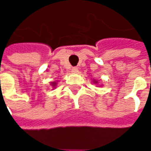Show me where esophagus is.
Masks as SVG:
<instances>
[{"instance_id":"34e87169","label":"esophagus","mask_w":151,"mask_h":151,"mask_svg":"<svg viewBox=\"0 0 151 151\" xmlns=\"http://www.w3.org/2000/svg\"><path fill=\"white\" fill-rule=\"evenodd\" d=\"M71 72L73 74H77V73L79 72V70H78V69H77L76 67H73L71 70Z\"/></svg>"}]
</instances>
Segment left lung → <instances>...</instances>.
<instances>
[{
	"instance_id": "1",
	"label": "left lung",
	"mask_w": 151,
	"mask_h": 151,
	"mask_svg": "<svg viewBox=\"0 0 151 151\" xmlns=\"http://www.w3.org/2000/svg\"><path fill=\"white\" fill-rule=\"evenodd\" d=\"M93 83L94 84H98L99 83V81H96V80H93Z\"/></svg>"
}]
</instances>
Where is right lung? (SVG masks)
<instances>
[{"mask_svg":"<svg viewBox=\"0 0 151 151\" xmlns=\"http://www.w3.org/2000/svg\"><path fill=\"white\" fill-rule=\"evenodd\" d=\"M50 85L52 87V88H55V87H57V81H52V82H51Z\"/></svg>","mask_w":151,"mask_h":151,"instance_id":"add662e5","label":"right lung"}]
</instances>
